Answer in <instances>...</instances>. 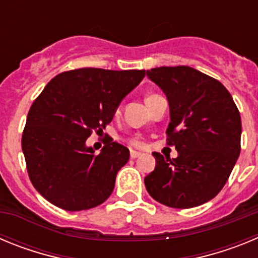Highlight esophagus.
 <instances>
[{
    "label": "esophagus",
    "instance_id": "obj_1",
    "mask_svg": "<svg viewBox=\"0 0 258 258\" xmlns=\"http://www.w3.org/2000/svg\"><path fill=\"white\" fill-rule=\"evenodd\" d=\"M141 152H138V151H134V150H132L131 151V157L132 159H137V157H140L141 156Z\"/></svg>",
    "mask_w": 258,
    "mask_h": 258
}]
</instances>
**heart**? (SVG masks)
Wrapping results in <instances>:
<instances>
[{
	"label": "heart",
	"mask_w": 258,
	"mask_h": 258,
	"mask_svg": "<svg viewBox=\"0 0 258 258\" xmlns=\"http://www.w3.org/2000/svg\"><path fill=\"white\" fill-rule=\"evenodd\" d=\"M151 95H154V94H151ZM151 95H149V97H151ZM147 97V98H149ZM129 143H131L132 146H141V142L138 140H131L129 141Z\"/></svg>",
	"instance_id": "1"
}]
</instances>
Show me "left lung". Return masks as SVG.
Returning a JSON list of instances; mask_svg holds the SVG:
<instances>
[{"label":"left lung","mask_w":258,"mask_h":258,"mask_svg":"<svg viewBox=\"0 0 258 258\" xmlns=\"http://www.w3.org/2000/svg\"><path fill=\"white\" fill-rule=\"evenodd\" d=\"M168 98V145L178 156L154 152L156 166L145 184L156 202L187 209L213 199L225 186L240 154V113L227 89L187 66L147 71Z\"/></svg>","instance_id":"obj_1"}]
</instances>
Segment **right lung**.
I'll use <instances>...</instances> for the list:
<instances>
[{
  "instance_id": "obj_1",
  "label": "right lung",
  "mask_w": 258,
  "mask_h": 258,
  "mask_svg": "<svg viewBox=\"0 0 258 258\" xmlns=\"http://www.w3.org/2000/svg\"><path fill=\"white\" fill-rule=\"evenodd\" d=\"M145 70L80 68L56 75L29 108L22 149L29 179L54 206L76 212L99 206L115 187L129 150L111 138L95 154L86 146L103 132Z\"/></svg>"
}]
</instances>
